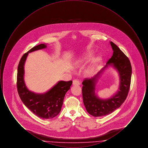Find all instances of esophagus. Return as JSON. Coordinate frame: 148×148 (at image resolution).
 <instances>
[{"label": "esophagus", "mask_w": 148, "mask_h": 148, "mask_svg": "<svg viewBox=\"0 0 148 148\" xmlns=\"http://www.w3.org/2000/svg\"><path fill=\"white\" fill-rule=\"evenodd\" d=\"M80 84V83L77 79H75V80H74L73 81V85H75L76 86V85H79Z\"/></svg>", "instance_id": "1"}]
</instances>
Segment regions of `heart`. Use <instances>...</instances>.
Masks as SVG:
<instances>
[{
    "label": "heart",
    "mask_w": 148,
    "mask_h": 148,
    "mask_svg": "<svg viewBox=\"0 0 148 148\" xmlns=\"http://www.w3.org/2000/svg\"><path fill=\"white\" fill-rule=\"evenodd\" d=\"M89 57H90V56L88 55V56L85 57L84 58H83L82 59H80V60H79V61L77 62V64H82L83 63H84L85 62V60L86 59H89ZM100 58H99L98 57V58H96L95 59H94V60H93L92 65H90V66L89 67V68H88V71H87V72H86L87 75H92V74L94 73V72L95 71V70L96 66H97L99 62H100Z\"/></svg>",
    "instance_id": "obj_1"
}]
</instances>
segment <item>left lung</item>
Segmentation results:
<instances>
[{
	"mask_svg": "<svg viewBox=\"0 0 148 148\" xmlns=\"http://www.w3.org/2000/svg\"><path fill=\"white\" fill-rule=\"evenodd\" d=\"M110 43L113 50L111 58L97 75L92 79H85L82 83V94L85 107L88 113L95 117L106 116L118 109L127 98L131 83L132 69L129 59L116 45L112 42ZM110 66L119 72V90L109 99H100L95 93V85L102 72Z\"/></svg>",
	"mask_w": 148,
	"mask_h": 148,
	"instance_id": "1",
	"label": "left lung"
}]
</instances>
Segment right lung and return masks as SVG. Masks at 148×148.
<instances>
[{
    "label": "right lung",
    "mask_w": 148,
    "mask_h": 148,
    "mask_svg": "<svg viewBox=\"0 0 148 148\" xmlns=\"http://www.w3.org/2000/svg\"><path fill=\"white\" fill-rule=\"evenodd\" d=\"M47 48L45 44L36 45L21 57L18 67L17 89L24 104L38 117L50 119L61 111L65 94L72 84V81H59L45 93L38 94L30 91L24 82V64L29 53Z\"/></svg>",
    "instance_id": "obj_1"
}]
</instances>
